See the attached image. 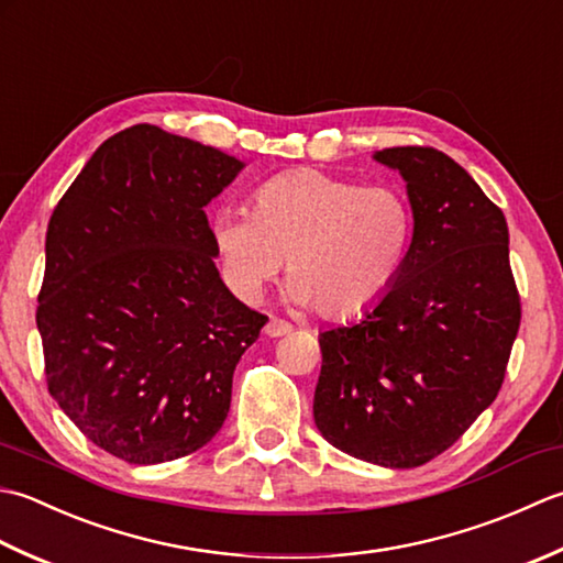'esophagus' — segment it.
I'll use <instances>...</instances> for the list:
<instances>
[{"label": "esophagus", "instance_id": "obj_1", "mask_svg": "<svg viewBox=\"0 0 563 563\" xmlns=\"http://www.w3.org/2000/svg\"><path fill=\"white\" fill-rule=\"evenodd\" d=\"M291 332V323H286L282 318H269L267 325H265V335L269 338H282V335H289Z\"/></svg>", "mask_w": 563, "mask_h": 563}]
</instances>
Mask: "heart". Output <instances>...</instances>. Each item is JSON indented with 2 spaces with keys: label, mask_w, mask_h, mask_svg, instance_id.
Instances as JSON below:
<instances>
[{
  "label": "heart",
  "mask_w": 563,
  "mask_h": 563,
  "mask_svg": "<svg viewBox=\"0 0 563 563\" xmlns=\"http://www.w3.org/2000/svg\"><path fill=\"white\" fill-rule=\"evenodd\" d=\"M412 213L394 187L291 169L252 194L250 213L223 209L213 240L235 291L257 301L289 260L296 303L328 320L372 311L408 255Z\"/></svg>",
  "instance_id": "heart-1"
}]
</instances>
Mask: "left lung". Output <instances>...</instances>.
Instances as JSON below:
<instances>
[{
    "mask_svg": "<svg viewBox=\"0 0 563 563\" xmlns=\"http://www.w3.org/2000/svg\"><path fill=\"white\" fill-rule=\"evenodd\" d=\"M398 169L412 240L391 291L320 332L313 418L340 452L388 468L430 462L496 400L520 328L506 216L434 147L374 153Z\"/></svg>",
    "mask_w": 563,
    "mask_h": 563,
    "instance_id": "obj_1",
    "label": "left lung"
}]
</instances>
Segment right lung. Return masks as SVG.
Wrapping results in <instances>:
<instances>
[{"label": "right lung", "mask_w": 563, "mask_h": 563, "mask_svg": "<svg viewBox=\"0 0 563 563\" xmlns=\"http://www.w3.org/2000/svg\"><path fill=\"white\" fill-rule=\"evenodd\" d=\"M245 165L131 125L97 147L45 235V382L87 440L129 464L201 450L267 316L228 291L203 206Z\"/></svg>", "instance_id": "obj_1"}]
</instances>
